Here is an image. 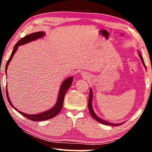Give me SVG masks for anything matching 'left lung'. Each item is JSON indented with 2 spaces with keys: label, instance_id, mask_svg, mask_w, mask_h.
<instances>
[{
  "label": "left lung",
  "instance_id": "1",
  "mask_svg": "<svg viewBox=\"0 0 152 152\" xmlns=\"http://www.w3.org/2000/svg\"><path fill=\"white\" fill-rule=\"evenodd\" d=\"M139 56H140V59L141 60V61H142V63L143 64V66H145V68H146V66H145V64L144 63V61H143V58L142 57V56L140 54V53L139 52ZM92 89L91 88L90 89V94H89V99H88V109H89V112L91 113V116L94 118V119L97 121H99V123H102V124H104V125H110V126H118V125H120L123 124V123H119V124H114V123H110V122H108L104 120H102L101 118H99V117L97 116V115L95 114L93 109H92Z\"/></svg>",
  "mask_w": 152,
  "mask_h": 152
}]
</instances>
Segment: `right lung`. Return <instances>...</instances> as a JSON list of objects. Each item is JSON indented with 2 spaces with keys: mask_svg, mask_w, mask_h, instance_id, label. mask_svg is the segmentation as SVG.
Returning a JSON list of instances; mask_svg holds the SVG:
<instances>
[{
  "mask_svg": "<svg viewBox=\"0 0 152 152\" xmlns=\"http://www.w3.org/2000/svg\"><path fill=\"white\" fill-rule=\"evenodd\" d=\"M45 35V33L43 31H38V32H35V33H31L29 35H27L26 36H25L24 37H23L20 39L19 42H18L14 46V49L12 50V51L11 53V55L10 56V58L9 59V60L7 61V63L6 64V68H5V72H6V74H7V68H8V66L10 63V61L12 60V57H13V55L16 52L17 50H18V48H19V45H24L25 43H29L32 41L36 40L39 38L42 37L43 36ZM72 80H73V77L71 76L70 78H68L64 80L62 84H61V87L60 88V91H59V94H58V100L57 102L55 104V106L53 107L52 109H51L50 110H48L47 111L43 112L42 113H39V114L37 115H29V114H26V113H24L21 111H19L16 108H15L13 105L12 104L11 101H10L9 94H8V92H7V99H8V101L9 102V104H11V106L12 107H13L14 109L17 110L20 114H21L23 116L25 117L27 119H29L31 121H45V120H48L51 119V118L54 117L56 116L60 112V110L61 109V108L63 107V102H64V96H65V94L66 93V92L70 88V86H71L72 83Z\"/></svg>",
  "mask_w": 152,
  "mask_h": 152,
  "instance_id": "1",
  "label": "right lung"
}]
</instances>
